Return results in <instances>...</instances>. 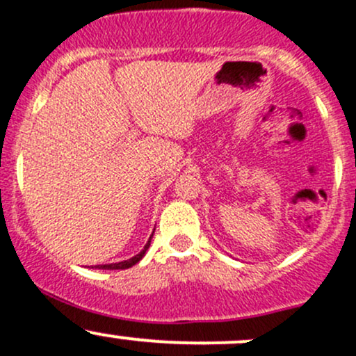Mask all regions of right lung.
<instances>
[{
    "label": "right lung",
    "mask_w": 356,
    "mask_h": 356,
    "mask_svg": "<svg viewBox=\"0 0 356 356\" xmlns=\"http://www.w3.org/2000/svg\"><path fill=\"white\" fill-rule=\"evenodd\" d=\"M152 237H153V235H152ZM152 237H149V241H152ZM149 241H148V244L145 245V249L141 250L140 254H136L134 257H131V259L121 261V263H114V264H102V266H97V268H99V269H128L131 266H134V264H136L138 261H140L141 257L145 256V252H147V249L149 247Z\"/></svg>",
    "instance_id": "1"
}]
</instances>
